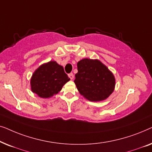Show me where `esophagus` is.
Wrapping results in <instances>:
<instances>
[{"label":"esophagus","mask_w":152,"mask_h":152,"mask_svg":"<svg viewBox=\"0 0 152 152\" xmlns=\"http://www.w3.org/2000/svg\"><path fill=\"white\" fill-rule=\"evenodd\" d=\"M68 77H70V80H73V78H74V75L72 73H70V74H68Z\"/></svg>","instance_id":"obj_1"}]
</instances>
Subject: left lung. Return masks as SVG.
Segmentation results:
<instances>
[{
    "mask_svg": "<svg viewBox=\"0 0 152 152\" xmlns=\"http://www.w3.org/2000/svg\"><path fill=\"white\" fill-rule=\"evenodd\" d=\"M74 80L81 95L91 102L104 100L113 92L115 79L113 72L98 59L88 58L77 62Z\"/></svg>",
    "mask_w": 152,
    "mask_h": 152,
    "instance_id": "left-lung-1",
    "label": "left lung"
}]
</instances>
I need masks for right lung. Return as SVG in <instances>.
<instances>
[{
    "instance_id": "obj_1",
    "label": "right lung",
    "mask_w": 152,
    "mask_h": 152,
    "mask_svg": "<svg viewBox=\"0 0 152 152\" xmlns=\"http://www.w3.org/2000/svg\"><path fill=\"white\" fill-rule=\"evenodd\" d=\"M70 81L63 66L55 61L43 64L32 74L31 91L41 98H50L61 91L64 85Z\"/></svg>"
}]
</instances>
